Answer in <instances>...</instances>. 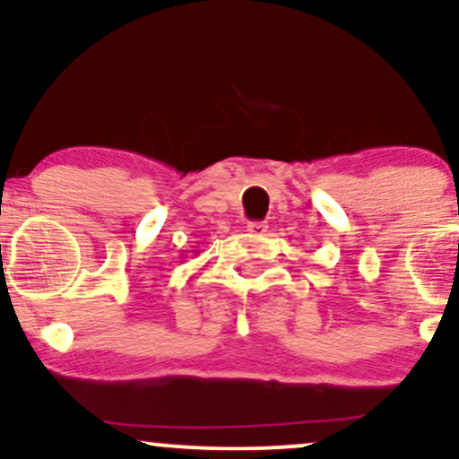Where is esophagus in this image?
Here are the masks:
<instances>
[{
    "label": "esophagus",
    "instance_id": "1",
    "mask_svg": "<svg viewBox=\"0 0 459 459\" xmlns=\"http://www.w3.org/2000/svg\"><path fill=\"white\" fill-rule=\"evenodd\" d=\"M247 233L265 235L267 233V224L265 222H250V224H247Z\"/></svg>",
    "mask_w": 459,
    "mask_h": 459
}]
</instances>
